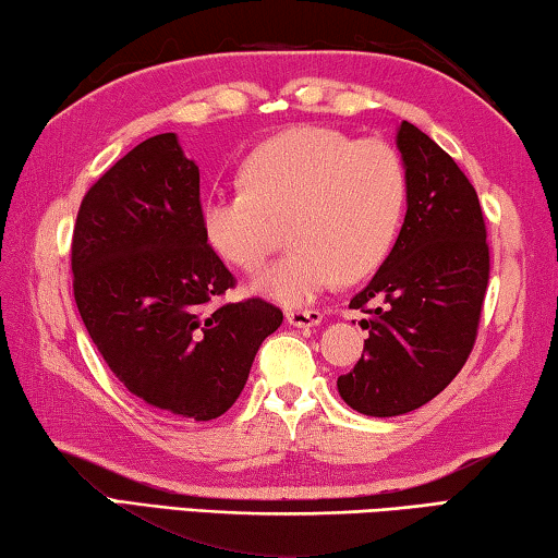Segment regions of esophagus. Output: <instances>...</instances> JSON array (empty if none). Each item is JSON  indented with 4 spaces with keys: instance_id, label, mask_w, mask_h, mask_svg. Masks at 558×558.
I'll list each match as a JSON object with an SVG mask.
<instances>
[{
    "instance_id": "1",
    "label": "esophagus",
    "mask_w": 558,
    "mask_h": 558,
    "mask_svg": "<svg viewBox=\"0 0 558 558\" xmlns=\"http://www.w3.org/2000/svg\"><path fill=\"white\" fill-rule=\"evenodd\" d=\"M287 322H289V326L308 328V326L322 324L324 314L316 312V308H308V312H287Z\"/></svg>"
}]
</instances>
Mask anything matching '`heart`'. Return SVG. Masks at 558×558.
Wrapping results in <instances>:
<instances>
[{"label": "heart", "mask_w": 558, "mask_h": 558, "mask_svg": "<svg viewBox=\"0 0 558 558\" xmlns=\"http://www.w3.org/2000/svg\"><path fill=\"white\" fill-rule=\"evenodd\" d=\"M244 187L209 190L199 209L217 257L254 271L289 227L284 259L259 271L257 294L304 306L336 279L355 281L386 257L403 219L408 178L392 145L296 125L264 141L242 166Z\"/></svg>", "instance_id": "1"}]
</instances>
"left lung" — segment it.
Returning a JSON list of instances; mask_svg holds the SVG:
<instances>
[{
  "label": "left lung",
  "instance_id": "1",
  "mask_svg": "<svg viewBox=\"0 0 558 558\" xmlns=\"http://www.w3.org/2000/svg\"><path fill=\"white\" fill-rule=\"evenodd\" d=\"M396 145L408 209L396 244L351 308H365V355L336 386L371 417L405 415L450 386L477 336L489 279V246L477 193L450 155L413 123Z\"/></svg>",
  "mask_w": 558,
  "mask_h": 558
}]
</instances>
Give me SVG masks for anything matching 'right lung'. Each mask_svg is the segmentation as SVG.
I'll use <instances>...</instances> for the list:
<instances>
[{"label": "right lung", "instance_id": "right-lung-1", "mask_svg": "<svg viewBox=\"0 0 558 558\" xmlns=\"http://www.w3.org/2000/svg\"><path fill=\"white\" fill-rule=\"evenodd\" d=\"M199 168L175 133L143 141L81 203L73 296L108 368L145 403L203 423L240 398L284 314L262 299L215 306L234 277L199 222Z\"/></svg>", "mask_w": 558, "mask_h": 558}]
</instances>
